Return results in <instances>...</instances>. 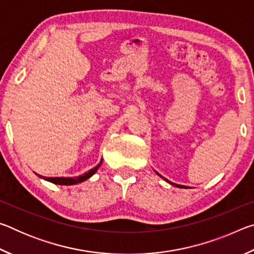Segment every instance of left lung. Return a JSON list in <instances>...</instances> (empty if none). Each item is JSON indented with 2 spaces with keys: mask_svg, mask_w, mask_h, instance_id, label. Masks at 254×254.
I'll list each match as a JSON object with an SVG mask.
<instances>
[{
  "mask_svg": "<svg viewBox=\"0 0 254 254\" xmlns=\"http://www.w3.org/2000/svg\"><path fill=\"white\" fill-rule=\"evenodd\" d=\"M158 174V173H157ZM159 175V174H158ZM159 176H160V175H159ZM160 177H162V176H160ZM163 178V177H162ZM163 179H165V178H163ZM166 180V182H168L169 184H171V185H174V186H176V187H179V188H187L186 186H183V185H177V184H174V183H171V182H169V180L168 179H165Z\"/></svg>",
  "mask_w": 254,
  "mask_h": 254,
  "instance_id": "left-lung-1",
  "label": "left lung"
}]
</instances>
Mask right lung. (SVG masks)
Instances as JSON below:
<instances>
[{
	"instance_id": "obj_1",
	"label": "right lung",
	"mask_w": 254,
	"mask_h": 254,
	"mask_svg": "<svg viewBox=\"0 0 254 254\" xmlns=\"http://www.w3.org/2000/svg\"><path fill=\"white\" fill-rule=\"evenodd\" d=\"M101 163H102V160L96 167H94L93 169L88 170L87 173H85L84 175L78 176V177H74V178H66V177H48L47 178V177H44V176H40V175H38V176H39L40 178H44L45 180H48V182L56 184V185H75V184L84 182V180L88 179L89 177H92V176L96 173V170L98 169V167L101 166Z\"/></svg>"
}]
</instances>
